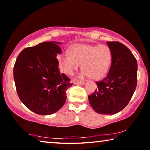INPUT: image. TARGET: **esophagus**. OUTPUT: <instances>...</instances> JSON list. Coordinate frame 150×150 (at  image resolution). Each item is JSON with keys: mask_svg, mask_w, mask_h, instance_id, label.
<instances>
[{"mask_svg": "<svg viewBox=\"0 0 150 150\" xmlns=\"http://www.w3.org/2000/svg\"><path fill=\"white\" fill-rule=\"evenodd\" d=\"M73 83L76 85H84V82H81V81H74Z\"/></svg>", "mask_w": 150, "mask_h": 150, "instance_id": "obj_1", "label": "esophagus"}]
</instances>
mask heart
Instances as JSON below:
<instances>
[{"mask_svg": "<svg viewBox=\"0 0 150 150\" xmlns=\"http://www.w3.org/2000/svg\"><path fill=\"white\" fill-rule=\"evenodd\" d=\"M58 58L60 69L68 75H73L82 63L83 70L79 78L84 79L91 76L100 79L107 74L112 61V53L105 45H90L76 44Z\"/></svg>", "mask_w": 150, "mask_h": 150, "instance_id": "obj_1", "label": "heart"}]
</instances>
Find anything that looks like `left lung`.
I'll use <instances>...</instances> for the list:
<instances>
[{"instance_id": "8db88e82", "label": "left lung", "mask_w": 150, "mask_h": 150, "mask_svg": "<svg viewBox=\"0 0 150 150\" xmlns=\"http://www.w3.org/2000/svg\"><path fill=\"white\" fill-rule=\"evenodd\" d=\"M112 61L107 76L96 82L98 88L88 96L96 112L112 115L130 101L137 86V63L131 51L119 42H107Z\"/></svg>"}]
</instances>
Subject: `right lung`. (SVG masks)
I'll return each instance as SVG.
<instances>
[{
  "label": "right lung",
  "instance_id": "add662e5",
  "mask_svg": "<svg viewBox=\"0 0 150 150\" xmlns=\"http://www.w3.org/2000/svg\"><path fill=\"white\" fill-rule=\"evenodd\" d=\"M58 42H45L22 51L14 66V80L21 102L36 114L58 112L66 100V91L72 86L58 68Z\"/></svg>",
  "mask_w": 150,
  "mask_h": 150
}]
</instances>
